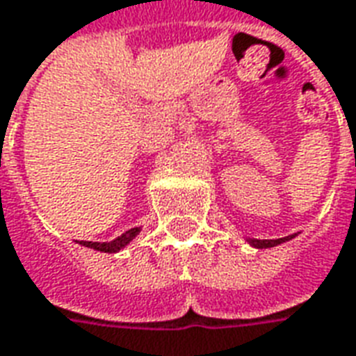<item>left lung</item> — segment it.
<instances>
[{"label": "left lung", "instance_id": "8db88e82", "mask_svg": "<svg viewBox=\"0 0 356 356\" xmlns=\"http://www.w3.org/2000/svg\"><path fill=\"white\" fill-rule=\"evenodd\" d=\"M296 238V234H290V236H284V238H276V240H257V238H248V244L250 246L257 248V250H263V248H275L282 242H288V240Z\"/></svg>", "mask_w": 356, "mask_h": 356}]
</instances>
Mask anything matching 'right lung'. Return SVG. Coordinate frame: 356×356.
<instances>
[{
  "instance_id": "obj_1",
  "label": "right lung",
  "mask_w": 356,
  "mask_h": 356,
  "mask_svg": "<svg viewBox=\"0 0 356 356\" xmlns=\"http://www.w3.org/2000/svg\"><path fill=\"white\" fill-rule=\"evenodd\" d=\"M140 232V227H135V229H129V231H125L122 236H118V238L110 240V242H86V240H81L78 244L86 248H93L97 252H104V254H118L120 250H124L129 242H131L137 234Z\"/></svg>"
}]
</instances>
